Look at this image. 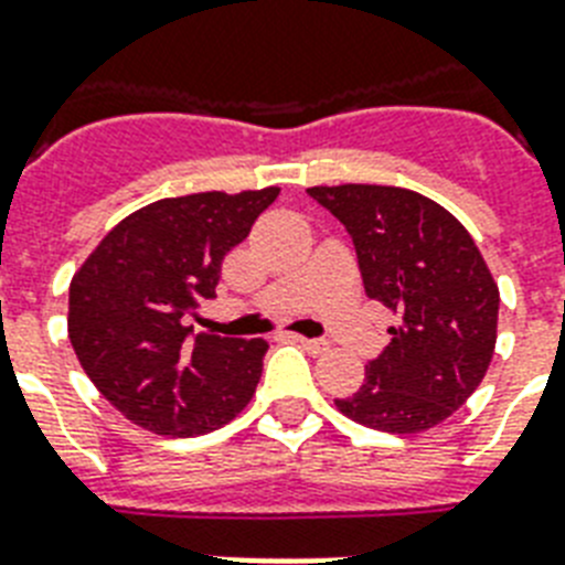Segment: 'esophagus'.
<instances>
[{"instance_id":"obj_1","label":"esophagus","mask_w":565,"mask_h":565,"mask_svg":"<svg viewBox=\"0 0 565 565\" xmlns=\"http://www.w3.org/2000/svg\"><path fill=\"white\" fill-rule=\"evenodd\" d=\"M294 343H300L306 352H311V355H323L326 349H329V343L326 340H315V338H302V334H291Z\"/></svg>"}]
</instances>
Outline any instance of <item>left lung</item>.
I'll list each match as a JSON object with an SVG mask.
<instances>
[{"mask_svg": "<svg viewBox=\"0 0 565 565\" xmlns=\"http://www.w3.org/2000/svg\"><path fill=\"white\" fill-rule=\"evenodd\" d=\"M355 242L366 297L398 317L390 347L338 409L372 430L413 436L477 393L497 347L500 288L454 213L381 184L309 188Z\"/></svg>", "mask_w": 565, "mask_h": 565, "instance_id": "8db88e82", "label": "left lung"}]
</instances>
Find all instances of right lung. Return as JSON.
I'll return each mask as SVG.
<instances>
[{
    "mask_svg": "<svg viewBox=\"0 0 565 565\" xmlns=\"http://www.w3.org/2000/svg\"><path fill=\"white\" fill-rule=\"evenodd\" d=\"M279 188L193 193L135 210L68 286V340L111 407L158 436L190 439L254 398L268 343L199 332L184 317L216 297L222 259Z\"/></svg>",
    "mask_w": 565,
    "mask_h": 565,
    "instance_id": "1",
    "label": "right lung"
}]
</instances>
